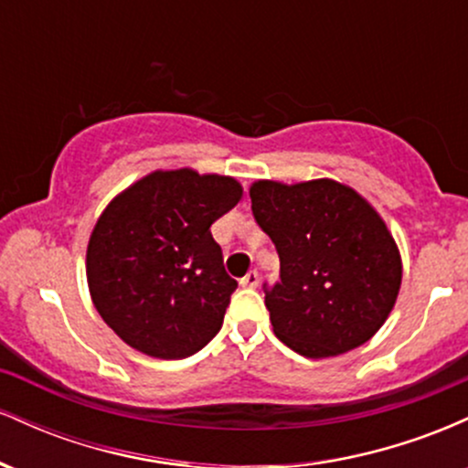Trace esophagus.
Here are the masks:
<instances>
[{"label": "esophagus", "instance_id": "esophagus-1", "mask_svg": "<svg viewBox=\"0 0 468 468\" xmlns=\"http://www.w3.org/2000/svg\"><path fill=\"white\" fill-rule=\"evenodd\" d=\"M239 283L244 288H257V283H260V275H257L255 271H250L249 275H244V277L239 279Z\"/></svg>", "mask_w": 468, "mask_h": 468}]
</instances>
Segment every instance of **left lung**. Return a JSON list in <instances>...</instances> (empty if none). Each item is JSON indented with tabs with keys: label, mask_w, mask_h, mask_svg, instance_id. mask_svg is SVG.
<instances>
[{
	"label": "left lung",
	"mask_w": 468,
	"mask_h": 468,
	"mask_svg": "<svg viewBox=\"0 0 468 468\" xmlns=\"http://www.w3.org/2000/svg\"><path fill=\"white\" fill-rule=\"evenodd\" d=\"M252 216L279 252L272 332L305 358L354 350L383 327L402 282L399 244L358 191L332 178L255 180Z\"/></svg>",
	"instance_id": "obj_1"
}]
</instances>
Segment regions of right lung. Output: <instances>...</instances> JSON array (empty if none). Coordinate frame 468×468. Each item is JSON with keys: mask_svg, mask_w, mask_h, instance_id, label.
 <instances>
[{"mask_svg": "<svg viewBox=\"0 0 468 468\" xmlns=\"http://www.w3.org/2000/svg\"><path fill=\"white\" fill-rule=\"evenodd\" d=\"M230 176L155 169L112 197L85 255L90 297L133 350L186 358L222 327L238 282L211 224L241 200Z\"/></svg>", "mask_w": 468, "mask_h": 468, "instance_id": "right-lung-1", "label": "right lung"}]
</instances>
